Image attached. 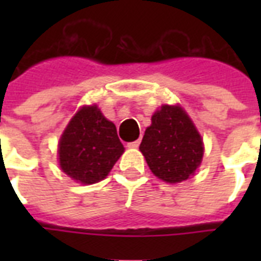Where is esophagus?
Wrapping results in <instances>:
<instances>
[{
	"instance_id": "34e87169",
	"label": "esophagus",
	"mask_w": 261,
	"mask_h": 261,
	"mask_svg": "<svg viewBox=\"0 0 261 261\" xmlns=\"http://www.w3.org/2000/svg\"><path fill=\"white\" fill-rule=\"evenodd\" d=\"M139 143H141V139H137L134 142L127 143V147H130V149H137V147L139 146Z\"/></svg>"
}]
</instances>
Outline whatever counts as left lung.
I'll use <instances>...</instances> for the list:
<instances>
[{"instance_id": "left-lung-1", "label": "left lung", "mask_w": 261, "mask_h": 261, "mask_svg": "<svg viewBox=\"0 0 261 261\" xmlns=\"http://www.w3.org/2000/svg\"><path fill=\"white\" fill-rule=\"evenodd\" d=\"M150 171L163 181L180 182L192 176L203 159V141L180 106H163L151 116L139 146Z\"/></svg>"}]
</instances>
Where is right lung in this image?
Listing matches in <instances>:
<instances>
[{
  "mask_svg": "<svg viewBox=\"0 0 261 261\" xmlns=\"http://www.w3.org/2000/svg\"><path fill=\"white\" fill-rule=\"evenodd\" d=\"M123 151L114 123L97 106H85L59 139V167L77 182L94 184L108 176Z\"/></svg>",
  "mask_w": 261,
  "mask_h": 261,
  "instance_id": "add662e5",
  "label": "right lung"
}]
</instances>
